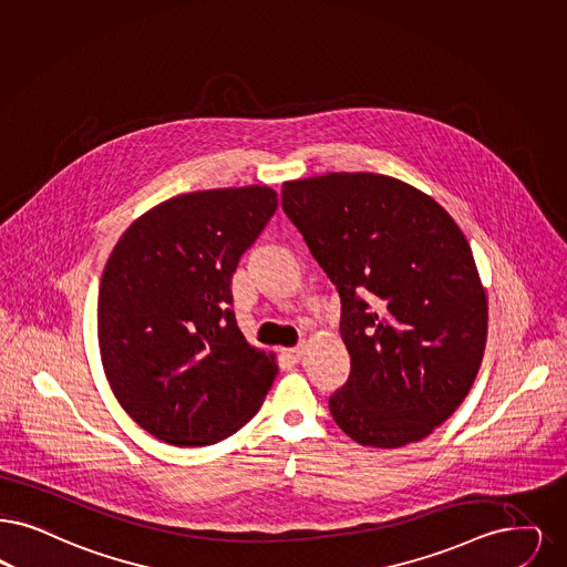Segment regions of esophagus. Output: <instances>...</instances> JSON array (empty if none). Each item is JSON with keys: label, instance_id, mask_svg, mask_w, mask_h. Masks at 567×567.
Returning a JSON list of instances; mask_svg holds the SVG:
<instances>
[{"label": "esophagus", "instance_id": "1", "mask_svg": "<svg viewBox=\"0 0 567 567\" xmlns=\"http://www.w3.org/2000/svg\"><path fill=\"white\" fill-rule=\"evenodd\" d=\"M303 352H306V346H303V343H299V346H295V348L285 350V354H287L289 359H293V361H301V359H303Z\"/></svg>", "mask_w": 567, "mask_h": 567}]
</instances>
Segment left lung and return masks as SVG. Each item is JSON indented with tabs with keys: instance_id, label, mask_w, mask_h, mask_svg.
Listing matches in <instances>:
<instances>
[{
	"instance_id": "obj_1",
	"label": "left lung",
	"mask_w": 567,
	"mask_h": 567,
	"mask_svg": "<svg viewBox=\"0 0 567 567\" xmlns=\"http://www.w3.org/2000/svg\"><path fill=\"white\" fill-rule=\"evenodd\" d=\"M282 208L340 293L352 369L329 399L336 424L369 447L422 441L483 361L487 297L468 240L429 194L375 173L287 182Z\"/></svg>"
}]
</instances>
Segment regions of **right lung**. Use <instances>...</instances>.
<instances>
[{"label": "right lung", "mask_w": 567, "mask_h": 567, "mask_svg": "<svg viewBox=\"0 0 567 567\" xmlns=\"http://www.w3.org/2000/svg\"><path fill=\"white\" fill-rule=\"evenodd\" d=\"M278 196L268 185L204 189L143 213L99 289V348L117 403L143 431L203 447L240 431L278 373L240 333L231 276Z\"/></svg>", "instance_id": "obj_1"}]
</instances>
